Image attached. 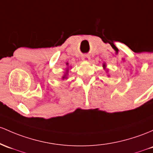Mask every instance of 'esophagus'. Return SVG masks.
I'll return each instance as SVG.
<instances>
[{
    "label": "esophagus",
    "mask_w": 153,
    "mask_h": 153,
    "mask_svg": "<svg viewBox=\"0 0 153 153\" xmlns=\"http://www.w3.org/2000/svg\"><path fill=\"white\" fill-rule=\"evenodd\" d=\"M82 59L84 60V61H88V60L90 59V57H89V56H88V55L84 54L83 56V57H82Z\"/></svg>",
    "instance_id": "obj_1"
}]
</instances>
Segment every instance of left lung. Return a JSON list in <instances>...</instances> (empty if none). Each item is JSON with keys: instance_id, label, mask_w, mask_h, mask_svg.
<instances>
[{"instance_id": "1", "label": "left lung", "mask_w": 153, "mask_h": 153, "mask_svg": "<svg viewBox=\"0 0 153 153\" xmlns=\"http://www.w3.org/2000/svg\"><path fill=\"white\" fill-rule=\"evenodd\" d=\"M104 66H105V65H104Z\"/></svg>"}]
</instances>
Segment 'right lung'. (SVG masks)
Instances as JSON below:
<instances>
[{
	"label": "right lung",
	"mask_w": 153,
	"mask_h": 153,
	"mask_svg": "<svg viewBox=\"0 0 153 153\" xmlns=\"http://www.w3.org/2000/svg\"><path fill=\"white\" fill-rule=\"evenodd\" d=\"M65 76H64V77H63V78H65Z\"/></svg>",
	"instance_id": "obj_1"
}]
</instances>
